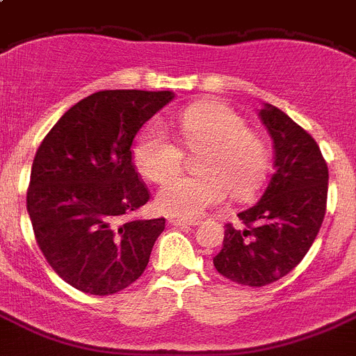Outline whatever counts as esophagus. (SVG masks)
<instances>
[{"label": "esophagus", "instance_id": "1", "mask_svg": "<svg viewBox=\"0 0 356 356\" xmlns=\"http://www.w3.org/2000/svg\"><path fill=\"white\" fill-rule=\"evenodd\" d=\"M168 224L175 225V227H181V225H197L199 224V220H186V218H175V216H170Z\"/></svg>", "mask_w": 356, "mask_h": 356}]
</instances>
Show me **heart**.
<instances>
[{"mask_svg":"<svg viewBox=\"0 0 356 356\" xmlns=\"http://www.w3.org/2000/svg\"><path fill=\"white\" fill-rule=\"evenodd\" d=\"M179 129L188 148L200 150V175H175L163 184L157 208L175 218H197L224 200L249 199L267 172V148L247 123L227 105L193 104L179 114ZM136 166L150 181L161 182L177 172L182 150L161 125H150L134 147Z\"/></svg>","mask_w":356,"mask_h":356,"instance_id":"b5f03b06","label":"heart"}]
</instances>
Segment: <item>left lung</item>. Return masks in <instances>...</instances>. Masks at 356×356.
<instances>
[{
  "instance_id": "8db88e82",
  "label": "left lung",
  "mask_w": 356,
  "mask_h": 356,
  "mask_svg": "<svg viewBox=\"0 0 356 356\" xmlns=\"http://www.w3.org/2000/svg\"><path fill=\"white\" fill-rule=\"evenodd\" d=\"M274 147V174L242 225H225L213 265L238 285L265 286L286 276L305 258L326 213L327 166L319 145L281 109L258 113Z\"/></svg>"
}]
</instances>
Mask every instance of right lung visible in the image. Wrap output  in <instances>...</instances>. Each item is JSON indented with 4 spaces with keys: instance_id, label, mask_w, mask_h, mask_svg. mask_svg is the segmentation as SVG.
<instances>
[{
    "instance_id": "right-lung-1",
    "label": "right lung",
    "mask_w": 356,
    "mask_h": 356,
    "mask_svg": "<svg viewBox=\"0 0 356 356\" xmlns=\"http://www.w3.org/2000/svg\"><path fill=\"white\" fill-rule=\"evenodd\" d=\"M174 98L172 91H98L66 111L37 148L26 209L44 258L76 290L111 296L147 268L166 220H125L150 197L131 147Z\"/></svg>"
}]
</instances>
